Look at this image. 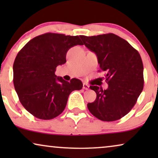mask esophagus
<instances>
[{
	"mask_svg": "<svg viewBox=\"0 0 158 158\" xmlns=\"http://www.w3.org/2000/svg\"><path fill=\"white\" fill-rule=\"evenodd\" d=\"M83 89H85V90H88L89 89V85L86 83H83Z\"/></svg>",
	"mask_w": 158,
	"mask_h": 158,
	"instance_id": "1",
	"label": "esophagus"
}]
</instances>
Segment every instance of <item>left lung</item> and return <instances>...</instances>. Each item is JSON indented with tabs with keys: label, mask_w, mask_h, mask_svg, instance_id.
I'll use <instances>...</instances> for the list:
<instances>
[{
	"label": "left lung",
	"mask_w": 158,
	"mask_h": 158,
	"mask_svg": "<svg viewBox=\"0 0 158 158\" xmlns=\"http://www.w3.org/2000/svg\"><path fill=\"white\" fill-rule=\"evenodd\" d=\"M80 37L96 55L109 85L106 90L90 86L96 98L88 103V109L101 121L120 119L131 111L143 90L144 68L140 55L128 42L114 34Z\"/></svg>",
	"instance_id": "left-lung-1"
}]
</instances>
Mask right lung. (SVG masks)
Masks as SVG:
<instances>
[{
	"mask_svg": "<svg viewBox=\"0 0 158 158\" xmlns=\"http://www.w3.org/2000/svg\"><path fill=\"white\" fill-rule=\"evenodd\" d=\"M78 36L46 33L29 41L15 59L14 85L23 106L35 117L52 119L66 106L69 95L81 90L77 78L70 82L55 74L56 68L66 62L71 47L83 45Z\"/></svg>",
	"mask_w": 158,
	"mask_h": 158,
	"instance_id": "1",
	"label": "right lung"
}]
</instances>
